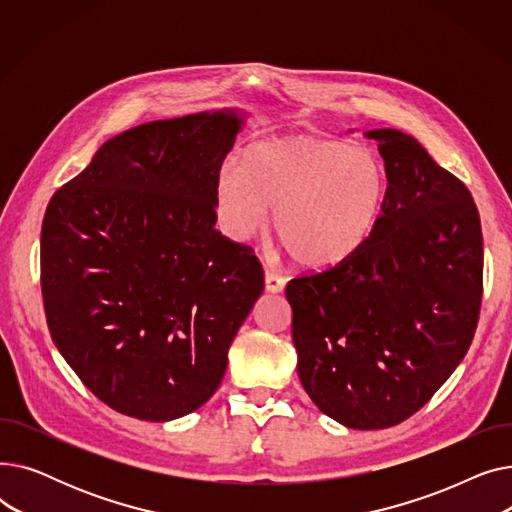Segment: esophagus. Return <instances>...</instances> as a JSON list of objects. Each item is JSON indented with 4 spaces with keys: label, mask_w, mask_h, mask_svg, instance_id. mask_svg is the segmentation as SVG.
Masks as SVG:
<instances>
[{
    "label": "esophagus",
    "mask_w": 512,
    "mask_h": 512,
    "mask_svg": "<svg viewBox=\"0 0 512 512\" xmlns=\"http://www.w3.org/2000/svg\"><path fill=\"white\" fill-rule=\"evenodd\" d=\"M286 286L284 276L272 272V270H265V290L267 292H282Z\"/></svg>",
    "instance_id": "34e87169"
}]
</instances>
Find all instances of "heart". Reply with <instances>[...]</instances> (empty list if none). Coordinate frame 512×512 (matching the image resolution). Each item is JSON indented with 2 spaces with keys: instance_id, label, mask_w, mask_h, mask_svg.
<instances>
[{
  "instance_id": "heart-1",
  "label": "heart",
  "mask_w": 512,
  "mask_h": 512,
  "mask_svg": "<svg viewBox=\"0 0 512 512\" xmlns=\"http://www.w3.org/2000/svg\"><path fill=\"white\" fill-rule=\"evenodd\" d=\"M388 174L378 155L338 139L290 134L253 145L242 166L215 180V213L234 240L270 222L305 267H330L357 253L378 224Z\"/></svg>"
}]
</instances>
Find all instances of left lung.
<instances>
[{
	"mask_svg": "<svg viewBox=\"0 0 512 512\" xmlns=\"http://www.w3.org/2000/svg\"><path fill=\"white\" fill-rule=\"evenodd\" d=\"M388 195L365 245L292 278V342L305 392L353 429L415 415L467 355L483 294V236L469 188L409 134L380 128Z\"/></svg>",
	"mask_w": 512,
	"mask_h": 512,
	"instance_id": "left-lung-1",
	"label": "left lung"
}]
</instances>
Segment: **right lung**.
Returning <instances> with one entry per match:
<instances>
[{"label": "right lung", "instance_id": "add662e5", "mask_svg": "<svg viewBox=\"0 0 512 512\" xmlns=\"http://www.w3.org/2000/svg\"><path fill=\"white\" fill-rule=\"evenodd\" d=\"M242 118L134 126L53 193L41 292L53 344L107 407L143 421L197 411L263 292L253 249L213 228L215 180Z\"/></svg>", "mask_w": 512, "mask_h": 512}]
</instances>
